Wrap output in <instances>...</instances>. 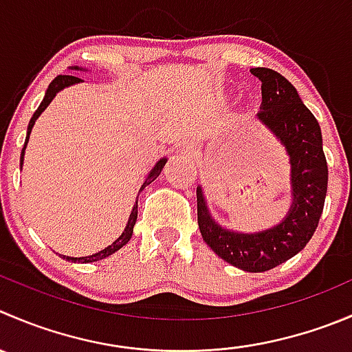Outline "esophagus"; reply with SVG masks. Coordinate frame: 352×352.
<instances>
[{
    "instance_id": "1",
    "label": "esophagus",
    "mask_w": 352,
    "mask_h": 352,
    "mask_svg": "<svg viewBox=\"0 0 352 352\" xmlns=\"http://www.w3.org/2000/svg\"><path fill=\"white\" fill-rule=\"evenodd\" d=\"M180 153H182L184 158H190V156L194 155V153H192V148H190V146H184L182 151H180Z\"/></svg>"
}]
</instances>
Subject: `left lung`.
I'll list each match as a JSON object with an SVG mask.
<instances>
[{
  "label": "left lung",
  "instance_id": "obj_1",
  "mask_svg": "<svg viewBox=\"0 0 352 352\" xmlns=\"http://www.w3.org/2000/svg\"><path fill=\"white\" fill-rule=\"evenodd\" d=\"M261 80L259 124L285 148L291 165V208L277 225L237 232L218 223L197 186V223L203 241L232 267L251 274L272 270L305 249L318 227L329 184L322 129L294 85L272 68H251Z\"/></svg>",
  "mask_w": 352,
  "mask_h": 352
}]
</instances>
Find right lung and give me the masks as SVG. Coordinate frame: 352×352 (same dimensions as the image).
Instances as JSON below:
<instances>
[{
  "label": "right lung",
  "mask_w": 352,
  "mask_h": 352,
  "mask_svg": "<svg viewBox=\"0 0 352 352\" xmlns=\"http://www.w3.org/2000/svg\"><path fill=\"white\" fill-rule=\"evenodd\" d=\"M70 70L87 72V70H85V68H82V67H70ZM80 82H84V80H82V78H78V77H74V75H58V77L54 78V80L51 82L50 85H47L46 94H44V98H43V101H41L39 108H37V110L34 111L32 118H30V122H29V127H27L25 144H23L22 155H20V168H22V165H23V156H25L27 142H29L30 132H32V127H34V124H36L37 118H39L41 113H43V111L46 110L47 107H50V103L54 100V96H56V94L60 93V91H63L65 87H70V85L80 84ZM165 163H166V158H162V160H160V162H156V165L153 166L151 172H149L148 177H146V179H144V184H142V186H141V190L144 189V187L148 186V184H151L153 180H155L156 177H158L160 173H162V170H163V166H165ZM135 221H138V203H135L134 206H132L131 217H129V221H127V225H125V228H124V232H122V235L117 239V241L111 242V244L108 245V248L101 249V251L94 252V254L82 256V258H74V256H63V254H61V256H63L65 259H68V261H72V263H93V261H100V259L108 258V256H111V254H113V252H117L118 249H122L125 244H127L129 241H131L132 234H134Z\"/></svg>",
  "instance_id": "obj_1"
}]
</instances>
